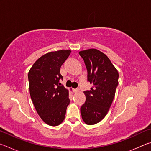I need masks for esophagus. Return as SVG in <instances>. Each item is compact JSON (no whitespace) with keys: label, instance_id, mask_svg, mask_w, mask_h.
Returning a JSON list of instances; mask_svg holds the SVG:
<instances>
[{"label":"esophagus","instance_id":"1","mask_svg":"<svg viewBox=\"0 0 151 151\" xmlns=\"http://www.w3.org/2000/svg\"><path fill=\"white\" fill-rule=\"evenodd\" d=\"M73 92L74 93H78L79 92V88H75V89H73Z\"/></svg>","mask_w":151,"mask_h":151}]
</instances>
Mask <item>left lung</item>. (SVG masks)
<instances>
[{"instance_id": "8db88e82", "label": "left lung", "mask_w": 151, "mask_h": 151, "mask_svg": "<svg viewBox=\"0 0 151 151\" xmlns=\"http://www.w3.org/2000/svg\"><path fill=\"white\" fill-rule=\"evenodd\" d=\"M87 70V81L93 84L84 91L86 101L81 107L82 119L93 125L102 121L111 107L119 84L118 71L106 55L91 48L79 52Z\"/></svg>"}]
</instances>
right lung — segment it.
Segmentation results:
<instances>
[{
	"label": "right lung",
	"mask_w": 151,
	"mask_h": 151,
	"mask_svg": "<svg viewBox=\"0 0 151 151\" xmlns=\"http://www.w3.org/2000/svg\"><path fill=\"white\" fill-rule=\"evenodd\" d=\"M71 51L50 52L40 57L30 68L28 78L30 97L40 118L50 126H57L65 119L70 103L68 91L61 85L60 68Z\"/></svg>",
	"instance_id": "add662e5"
}]
</instances>
